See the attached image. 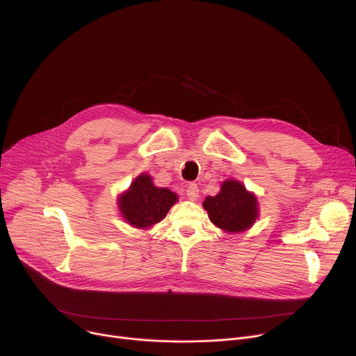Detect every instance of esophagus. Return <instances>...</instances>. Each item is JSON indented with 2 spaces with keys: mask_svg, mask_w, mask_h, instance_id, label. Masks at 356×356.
<instances>
[{
  "mask_svg": "<svg viewBox=\"0 0 356 356\" xmlns=\"http://www.w3.org/2000/svg\"><path fill=\"white\" fill-rule=\"evenodd\" d=\"M186 191H187V195H188L190 200H197L200 190H198V186H197L195 183H190V184L187 186Z\"/></svg>",
  "mask_w": 356,
  "mask_h": 356,
  "instance_id": "1",
  "label": "esophagus"
}]
</instances>
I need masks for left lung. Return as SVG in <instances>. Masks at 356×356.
<instances>
[{
  "label": "left lung",
  "instance_id": "8db88e82",
  "mask_svg": "<svg viewBox=\"0 0 356 356\" xmlns=\"http://www.w3.org/2000/svg\"><path fill=\"white\" fill-rule=\"evenodd\" d=\"M204 209L214 225L228 232L249 228L258 217L257 197L236 180H227L216 197H207Z\"/></svg>",
  "mask_w": 356,
  "mask_h": 356
}]
</instances>
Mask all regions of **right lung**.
<instances>
[{
  "label": "right lung",
  "mask_w": 356,
  "mask_h": 356,
  "mask_svg": "<svg viewBox=\"0 0 356 356\" xmlns=\"http://www.w3.org/2000/svg\"><path fill=\"white\" fill-rule=\"evenodd\" d=\"M176 201L177 195L173 191L158 188L150 176L140 175L120 197V209L131 225L147 228L162 221Z\"/></svg>",
  "instance_id": "add662e5"
}]
</instances>
